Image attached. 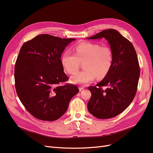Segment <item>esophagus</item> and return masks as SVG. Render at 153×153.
<instances>
[{
	"label": "esophagus",
	"mask_w": 153,
	"mask_h": 153,
	"mask_svg": "<svg viewBox=\"0 0 153 153\" xmlns=\"http://www.w3.org/2000/svg\"><path fill=\"white\" fill-rule=\"evenodd\" d=\"M79 89H80V91H82V90H84V87H83L80 86V87H79Z\"/></svg>",
	"instance_id": "1"
}]
</instances>
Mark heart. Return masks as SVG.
<instances>
[{"instance_id":"b5f03b06","label":"heart","mask_w":153,"mask_h":153,"mask_svg":"<svg viewBox=\"0 0 153 153\" xmlns=\"http://www.w3.org/2000/svg\"><path fill=\"white\" fill-rule=\"evenodd\" d=\"M75 53L66 51L61 58L63 68L68 73L73 74L84 63V70L74 74L71 76L73 84L85 85L96 78L101 80L105 77L114 62L112 50L107 46L91 42H82L76 45Z\"/></svg>"}]
</instances>
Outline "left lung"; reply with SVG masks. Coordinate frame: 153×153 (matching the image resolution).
Instances as JSON below:
<instances>
[{
    "label": "left lung",
    "instance_id": "1",
    "mask_svg": "<svg viewBox=\"0 0 153 153\" xmlns=\"http://www.w3.org/2000/svg\"><path fill=\"white\" fill-rule=\"evenodd\" d=\"M103 38L112 50L114 62L107 75L98 84L89 87L91 98L87 103L89 112L101 119L115 117L130 105L140 76L137 53L130 41L113 29L104 30L87 39Z\"/></svg>",
    "mask_w": 153,
    "mask_h": 153
}]
</instances>
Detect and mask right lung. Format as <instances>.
<instances>
[{
  "instance_id": "right-lung-1",
  "label": "right lung",
  "mask_w": 153,
  "mask_h": 153,
  "mask_svg": "<svg viewBox=\"0 0 153 153\" xmlns=\"http://www.w3.org/2000/svg\"><path fill=\"white\" fill-rule=\"evenodd\" d=\"M75 40L41 34L21 47L15 67L16 91L34 117L47 121L59 119L79 91L75 85H61L69 79L64 72L61 54Z\"/></svg>"
}]
</instances>
